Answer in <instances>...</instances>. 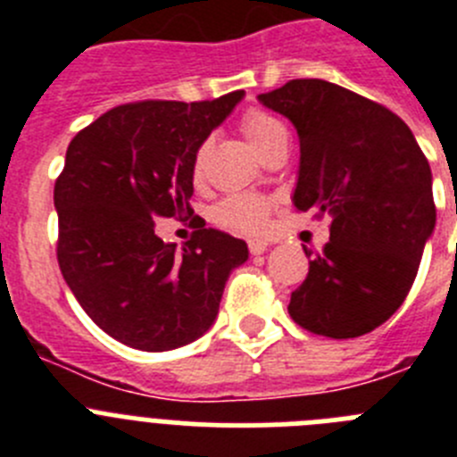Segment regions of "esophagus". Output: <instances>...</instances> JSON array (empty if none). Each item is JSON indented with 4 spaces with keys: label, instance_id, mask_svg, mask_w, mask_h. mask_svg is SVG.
<instances>
[{
    "label": "esophagus",
    "instance_id": "1",
    "mask_svg": "<svg viewBox=\"0 0 457 457\" xmlns=\"http://www.w3.org/2000/svg\"><path fill=\"white\" fill-rule=\"evenodd\" d=\"M247 245H249V252H252L253 256H258V253L268 252V247H270L268 242H265V240H258V237H252V240H249Z\"/></svg>",
    "mask_w": 457,
    "mask_h": 457
}]
</instances>
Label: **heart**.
I'll use <instances>...</instances> for the list:
<instances>
[{"label": "heart", "mask_w": 457, "mask_h": 457, "mask_svg": "<svg viewBox=\"0 0 457 457\" xmlns=\"http://www.w3.org/2000/svg\"><path fill=\"white\" fill-rule=\"evenodd\" d=\"M242 135L247 137V141L263 155L268 148H272L277 141L288 139L284 123L272 116L265 109H247L240 119ZM205 146H199V151L194 153L192 171L194 176H199L201 167H204ZM217 224L226 226V228H236L242 233H258L263 231L270 220V204L263 196L256 194H231L224 201L215 205L212 210Z\"/></svg>", "instance_id": "b5f03b06"}]
</instances>
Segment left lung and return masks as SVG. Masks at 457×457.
<instances>
[{
  "mask_svg": "<svg viewBox=\"0 0 457 457\" xmlns=\"http://www.w3.org/2000/svg\"><path fill=\"white\" fill-rule=\"evenodd\" d=\"M258 100L300 137L295 208L329 215L288 313L329 338L373 332L405 302L435 231L433 173L401 116L325 79H290Z\"/></svg>",
  "mask_w": 457,
  "mask_h": 457,
  "instance_id": "left-lung-1",
  "label": "left lung"
}]
</instances>
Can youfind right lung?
<instances>
[{
    "label": "right lung",
    "mask_w": 457,
    "mask_h": 457,
    "mask_svg": "<svg viewBox=\"0 0 457 457\" xmlns=\"http://www.w3.org/2000/svg\"><path fill=\"white\" fill-rule=\"evenodd\" d=\"M242 96L119 104L68 146L54 183L59 268L87 316L130 348L164 353L204 337L249 258L247 242L205 224L179 252L153 224L192 215L194 153Z\"/></svg>",
    "instance_id": "add662e5"
}]
</instances>
